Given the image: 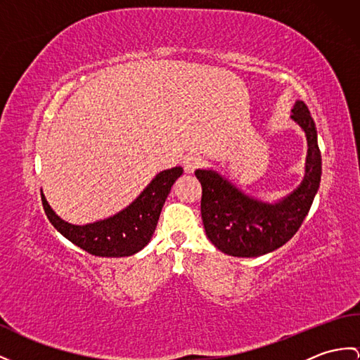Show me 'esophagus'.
<instances>
[{"instance_id": "1", "label": "esophagus", "mask_w": 360, "mask_h": 360, "mask_svg": "<svg viewBox=\"0 0 360 360\" xmlns=\"http://www.w3.org/2000/svg\"><path fill=\"white\" fill-rule=\"evenodd\" d=\"M201 165H203V159H201L198 154H189L183 159V168H185V171L189 174L198 169Z\"/></svg>"}]
</instances>
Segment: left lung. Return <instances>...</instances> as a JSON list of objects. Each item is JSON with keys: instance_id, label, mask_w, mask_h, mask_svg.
<instances>
[{"instance_id": "obj_1", "label": "left lung", "mask_w": 360, "mask_h": 360, "mask_svg": "<svg viewBox=\"0 0 360 360\" xmlns=\"http://www.w3.org/2000/svg\"><path fill=\"white\" fill-rule=\"evenodd\" d=\"M307 137L305 175L300 186L276 203L244 194L221 174L197 169L201 183V220L207 238L223 253L240 258L266 255L292 238L316 195L322 174L318 133L310 111L296 101L290 116Z\"/></svg>"}]
</instances>
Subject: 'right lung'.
<instances>
[{"label": "right lung", "mask_w": 360, "mask_h": 360, "mask_svg": "<svg viewBox=\"0 0 360 360\" xmlns=\"http://www.w3.org/2000/svg\"><path fill=\"white\" fill-rule=\"evenodd\" d=\"M181 174L183 168L180 166L159 172L142 194L124 210L105 220L84 226L64 221L50 207L44 194H41V200L50 223L77 248L94 257H131L151 241L165 200Z\"/></svg>", "instance_id": "obj_1"}]
</instances>
